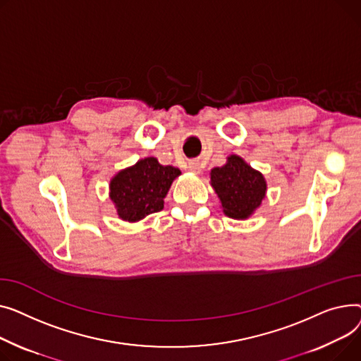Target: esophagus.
Returning <instances> with one entry per match:
<instances>
[{
	"mask_svg": "<svg viewBox=\"0 0 361 361\" xmlns=\"http://www.w3.org/2000/svg\"><path fill=\"white\" fill-rule=\"evenodd\" d=\"M188 167H189V171L190 172H194V173H201V164H200V161H197V160H192V161H189V164H188Z\"/></svg>",
	"mask_w": 361,
	"mask_h": 361,
	"instance_id": "34e87169",
	"label": "esophagus"
}]
</instances>
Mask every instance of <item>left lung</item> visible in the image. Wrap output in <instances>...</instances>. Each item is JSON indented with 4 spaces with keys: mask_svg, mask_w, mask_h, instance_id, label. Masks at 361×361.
<instances>
[{
    "mask_svg": "<svg viewBox=\"0 0 361 361\" xmlns=\"http://www.w3.org/2000/svg\"><path fill=\"white\" fill-rule=\"evenodd\" d=\"M209 183L220 200L223 213L235 220L253 216L268 188L264 175L236 154H230L226 164L211 169Z\"/></svg>",
    "mask_w": 361,
    "mask_h": 361,
    "instance_id": "8db88e82",
    "label": "left lung"
}]
</instances>
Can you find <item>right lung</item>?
<instances>
[{"label":"right lung","instance_id":"obj_1","mask_svg":"<svg viewBox=\"0 0 361 361\" xmlns=\"http://www.w3.org/2000/svg\"><path fill=\"white\" fill-rule=\"evenodd\" d=\"M180 171L145 157L119 171L109 183V198L121 220L137 223L164 207V198Z\"/></svg>","mask_w":361,"mask_h":361}]
</instances>
